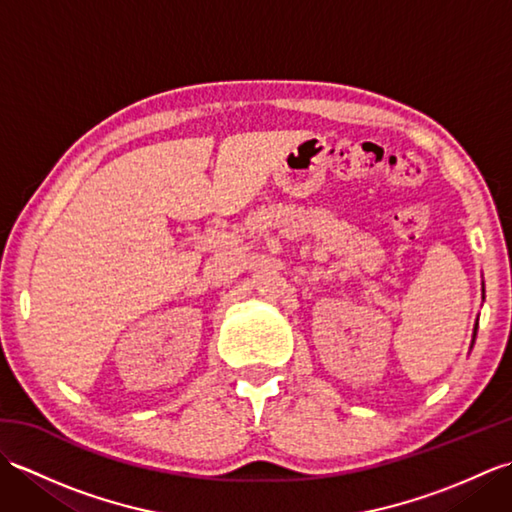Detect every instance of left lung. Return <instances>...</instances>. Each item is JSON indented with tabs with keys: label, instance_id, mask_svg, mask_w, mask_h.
<instances>
[{
	"label": "left lung",
	"instance_id": "8db88e82",
	"mask_svg": "<svg viewBox=\"0 0 512 512\" xmlns=\"http://www.w3.org/2000/svg\"><path fill=\"white\" fill-rule=\"evenodd\" d=\"M473 339H475V336H473Z\"/></svg>",
	"mask_w": 512,
	"mask_h": 512
}]
</instances>
